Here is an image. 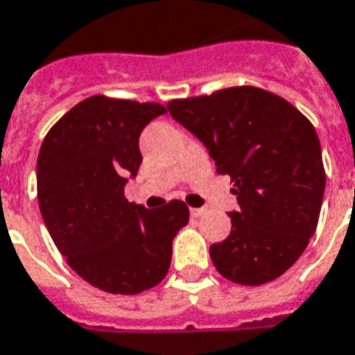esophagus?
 Segmentation results:
<instances>
[{
	"instance_id": "obj_1",
	"label": "esophagus",
	"mask_w": 355,
	"mask_h": 355,
	"mask_svg": "<svg viewBox=\"0 0 355 355\" xmlns=\"http://www.w3.org/2000/svg\"><path fill=\"white\" fill-rule=\"evenodd\" d=\"M204 211H206L204 207H193V209H191V211H189V213H191V217L197 218V217H200V215H202Z\"/></svg>"
}]
</instances>
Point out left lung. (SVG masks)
I'll list each match as a JSON object with an SVG mask.
<instances>
[{"label":"left lung","mask_w":355,"mask_h":355,"mask_svg":"<svg viewBox=\"0 0 355 355\" xmlns=\"http://www.w3.org/2000/svg\"><path fill=\"white\" fill-rule=\"evenodd\" d=\"M168 109L206 146L237 195L232 232L209 246L217 272L246 286L281 277L306 250L321 213L327 175L310 120L250 85L171 100Z\"/></svg>","instance_id":"obj_1"}]
</instances>
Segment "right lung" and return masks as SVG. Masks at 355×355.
Returning <instances> with one entry per match:
<instances>
[{
    "label": "right lung",
    "mask_w": 355,
    "mask_h": 355,
    "mask_svg": "<svg viewBox=\"0 0 355 355\" xmlns=\"http://www.w3.org/2000/svg\"><path fill=\"white\" fill-rule=\"evenodd\" d=\"M164 112L160 103L91 96L54 123L37 155L43 223L69 266L103 292L157 286L189 220L182 200L148 209L123 197L142 164L140 132Z\"/></svg>",
    "instance_id": "right-lung-1"
}]
</instances>
